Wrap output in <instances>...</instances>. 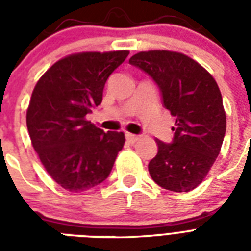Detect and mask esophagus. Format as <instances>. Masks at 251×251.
Segmentation results:
<instances>
[{"instance_id": "1", "label": "esophagus", "mask_w": 251, "mask_h": 251, "mask_svg": "<svg viewBox=\"0 0 251 251\" xmlns=\"http://www.w3.org/2000/svg\"><path fill=\"white\" fill-rule=\"evenodd\" d=\"M125 137H126V141L129 142V143H134V142H137L138 139H139V137H138V135H135V134H131V133H126Z\"/></svg>"}]
</instances>
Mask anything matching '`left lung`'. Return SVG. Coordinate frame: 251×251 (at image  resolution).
Instances as JSON below:
<instances>
[{
  "mask_svg": "<svg viewBox=\"0 0 251 251\" xmlns=\"http://www.w3.org/2000/svg\"><path fill=\"white\" fill-rule=\"evenodd\" d=\"M129 62L155 80L163 104L176 117L172 143L156 139L159 150L150 161V175L167 190H193L214 165L226 135L218 83L197 61L178 52H139Z\"/></svg>",
  "mask_w": 251,
  "mask_h": 251,
  "instance_id": "left-lung-1",
  "label": "left lung"
}]
</instances>
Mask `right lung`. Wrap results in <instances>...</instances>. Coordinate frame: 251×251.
<instances>
[{"instance_id":"obj_1","label":"right lung","mask_w":251,"mask_h":251,"mask_svg":"<svg viewBox=\"0 0 251 251\" xmlns=\"http://www.w3.org/2000/svg\"><path fill=\"white\" fill-rule=\"evenodd\" d=\"M129 50L83 52L61 58L33 88L27 129L48 175L73 193L105 181L125 143L122 131L104 133L86 116L101 104L109 75Z\"/></svg>"}]
</instances>
